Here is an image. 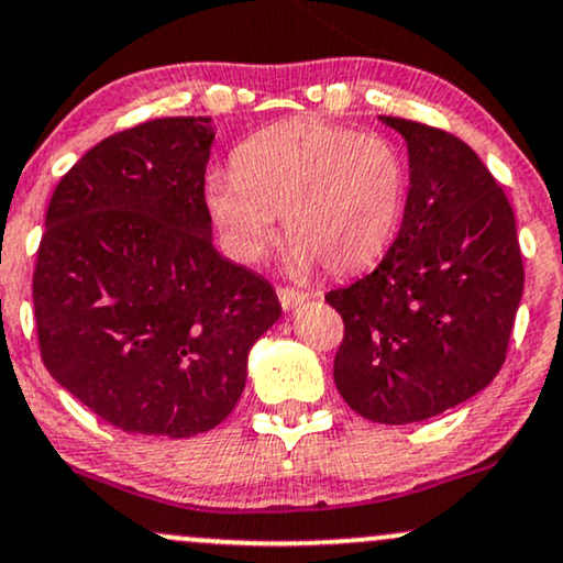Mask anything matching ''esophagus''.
<instances>
[{
	"instance_id": "obj_1",
	"label": "esophagus",
	"mask_w": 563,
	"mask_h": 563,
	"mask_svg": "<svg viewBox=\"0 0 563 563\" xmlns=\"http://www.w3.org/2000/svg\"><path fill=\"white\" fill-rule=\"evenodd\" d=\"M277 298H280V306H283V309L288 311V309H296V306H301L309 296H306L303 290H296V288L280 286V288H277Z\"/></svg>"
}]
</instances>
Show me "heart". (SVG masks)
<instances>
[{
	"mask_svg": "<svg viewBox=\"0 0 563 563\" xmlns=\"http://www.w3.org/2000/svg\"><path fill=\"white\" fill-rule=\"evenodd\" d=\"M405 199L402 155L387 137L322 119H286L241 142L236 168L205 179V202L225 246L257 262L275 236L290 239V262L332 275L379 260Z\"/></svg>",
	"mask_w": 563,
	"mask_h": 563,
	"instance_id": "1",
	"label": "heart"
}]
</instances>
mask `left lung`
I'll return each instance as SVG.
<instances>
[{"label": "left lung", "mask_w": 563, "mask_h": 563, "mask_svg": "<svg viewBox=\"0 0 563 563\" xmlns=\"http://www.w3.org/2000/svg\"><path fill=\"white\" fill-rule=\"evenodd\" d=\"M408 142L410 191L374 273L324 301L343 317L334 384L376 423H416L488 387L525 288L515 212L454 134L382 117Z\"/></svg>", "instance_id": "8db88e82"}]
</instances>
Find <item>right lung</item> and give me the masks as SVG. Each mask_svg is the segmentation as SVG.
Wrapping results in <instances>:
<instances>
[{"mask_svg":"<svg viewBox=\"0 0 563 563\" xmlns=\"http://www.w3.org/2000/svg\"><path fill=\"white\" fill-rule=\"evenodd\" d=\"M210 117L90 147L56 184L33 273L48 374L126 433L184 439L229 418L275 288L212 246Z\"/></svg>","mask_w":563,"mask_h":563,"instance_id":"right-lung-1","label":"right lung"}]
</instances>
